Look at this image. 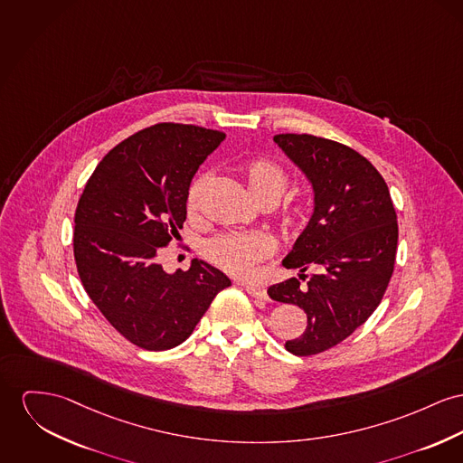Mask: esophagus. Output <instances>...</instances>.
<instances>
[{
	"instance_id": "34e87169",
	"label": "esophagus",
	"mask_w": 463,
	"mask_h": 463,
	"mask_svg": "<svg viewBox=\"0 0 463 463\" xmlns=\"http://www.w3.org/2000/svg\"><path fill=\"white\" fill-rule=\"evenodd\" d=\"M244 288H246L247 293L250 295V297H254V298H263V300H267V289L265 288H261V286H254V284H244Z\"/></svg>"
}]
</instances>
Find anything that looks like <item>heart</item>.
Returning <instances> with one entry per match:
<instances>
[{"mask_svg": "<svg viewBox=\"0 0 463 463\" xmlns=\"http://www.w3.org/2000/svg\"><path fill=\"white\" fill-rule=\"evenodd\" d=\"M249 191L260 202L265 198H272L278 202L280 194L286 191L289 177L286 170L270 159H252L244 168ZM211 175L202 174L187 193V209L193 213L198 205V198L202 189L209 183ZM276 241L267 232H228L209 239L202 250L205 258H209L224 272L247 278L254 267L276 252Z\"/></svg>", "mask_w": 463, "mask_h": 463, "instance_id": "obj_1", "label": "heart"}]
</instances>
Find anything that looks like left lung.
<instances>
[{
  "mask_svg": "<svg viewBox=\"0 0 463 463\" xmlns=\"http://www.w3.org/2000/svg\"><path fill=\"white\" fill-rule=\"evenodd\" d=\"M274 142L308 179L314 213L286 269L317 270L300 286L291 278L269 288L272 300L306 310L307 328L286 349L323 353L347 339L381 304L395 267L399 224L388 185L367 157L314 135L282 133Z\"/></svg>",
  "mask_w": 463,
  "mask_h": 463,
  "instance_id": "obj_1",
  "label": "left lung"
}]
</instances>
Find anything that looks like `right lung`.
I'll use <instances>...</instances> for the list:
<instances>
[{
	"instance_id": "1",
	"label": "right lung",
	"mask_w": 463,
	"mask_h": 463,
	"mask_svg": "<svg viewBox=\"0 0 463 463\" xmlns=\"http://www.w3.org/2000/svg\"><path fill=\"white\" fill-rule=\"evenodd\" d=\"M224 133L191 124L146 128L105 156L75 211L73 254L94 306L131 344H183L232 280L193 260L166 274L159 254L181 239L189 184Z\"/></svg>"
}]
</instances>
